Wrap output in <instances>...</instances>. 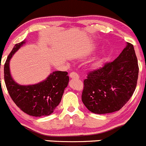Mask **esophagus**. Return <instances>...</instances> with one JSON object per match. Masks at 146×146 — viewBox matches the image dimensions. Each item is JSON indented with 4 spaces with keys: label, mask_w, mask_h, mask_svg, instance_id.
I'll use <instances>...</instances> for the list:
<instances>
[{
    "label": "esophagus",
    "mask_w": 146,
    "mask_h": 146,
    "mask_svg": "<svg viewBox=\"0 0 146 146\" xmlns=\"http://www.w3.org/2000/svg\"><path fill=\"white\" fill-rule=\"evenodd\" d=\"M70 77L71 78V79H78L79 78V76L78 75L77 73L74 72H71L70 74Z\"/></svg>",
    "instance_id": "34e87169"
}]
</instances>
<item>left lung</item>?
<instances>
[{
	"instance_id": "8db88e82",
	"label": "left lung",
	"mask_w": 146,
	"mask_h": 146,
	"mask_svg": "<svg viewBox=\"0 0 146 146\" xmlns=\"http://www.w3.org/2000/svg\"><path fill=\"white\" fill-rule=\"evenodd\" d=\"M139 70L134 48L127 43L113 62L88 73L82 96L84 106L96 114L119 110L136 89Z\"/></svg>"
}]
</instances>
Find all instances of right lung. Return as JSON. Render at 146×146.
<instances>
[{
	"label": "right lung",
	"instance_id": "add662e5",
	"mask_svg": "<svg viewBox=\"0 0 146 146\" xmlns=\"http://www.w3.org/2000/svg\"><path fill=\"white\" fill-rule=\"evenodd\" d=\"M25 43L22 41L15 45L4 64L6 88L13 102L24 112L34 117L48 116L60 103L68 85V73L53 72L44 81L34 85L22 86L16 83L10 74V60Z\"/></svg>",
	"mask_w": 146,
	"mask_h": 146
}]
</instances>
